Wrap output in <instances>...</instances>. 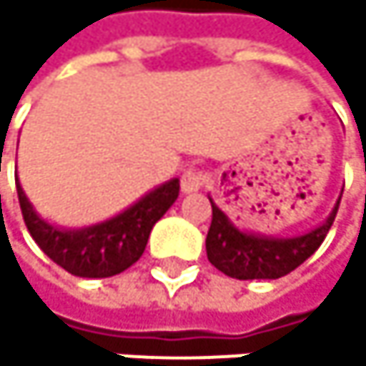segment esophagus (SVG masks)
I'll return each mask as SVG.
<instances>
[{
	"instance_id": "34e87169",
	"label": "esophagus",
	"mask_w": 366,
	"mask_h": 366,
	"mask_svg": "<svg viewBox=\"0 0 366 366\" xmlns=\"http://www.w3.org/2000/svg\"><path fill=\"white\" fill-rule=\"evenodd\" d=\"M204 184H206V173H202V171L189 169L184 175H182V191H184V193H195Z\"/></svg>"
}]
</instances>
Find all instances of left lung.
Here are the masks:
<instances>
[{
	"label": "left lung",
	"instance_id": "left-lung-1",
	"mask_svg": "<svg viewBox=\"0 0 366 366\" xmlns=\"http://www.w3.org/2000/svg\"><path fill=\"white\" fill-rule=\"evenodd\" d=\"M210 199V197H208ZM336 202L330 217L318 228L299 234V237H265L239 230L224 210L210 199L213 206V222L206 234V254L208 261L226 277L250 281V279H281L297 270L303 261H307L322 239L327 237L336 213Z\"/></svg>",
	"mask_w": 366,
	"mask_h": 366
}]
</instances>
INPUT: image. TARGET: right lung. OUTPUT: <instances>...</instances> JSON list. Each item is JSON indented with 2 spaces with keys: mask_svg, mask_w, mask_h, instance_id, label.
I'll list each match as a JSON object with an SVG mask.
<instances>
[{
  "mask_svg": "<svg viewBox=\"0 0 366 366\" xmlns=\"http://www.w3.org/2000/svg\"><path fill=\"white\" fill-rule=\"evenodd\" d=\"M17 195L28 232L56 265L74 277L105 279L124 272L142 257L151 228L179 195V179L164 182L107 222L76 230L59 228L39 217L19 184V177Z\"/></svg>",
  "mask_w": 366,
  "mask_h": 366,
  "instance_id": "add662e5",
  "label": "right lung"
}]
</instances>
